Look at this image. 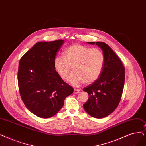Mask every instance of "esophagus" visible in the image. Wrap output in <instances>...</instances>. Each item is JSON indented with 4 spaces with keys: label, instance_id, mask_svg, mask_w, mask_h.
Instances as JSON below:
<instances>
[{
    "label": "esophagus",
    "instance_id": "34e87169",
    "mask_svg": "<svg viewBox=\"0 0 146 146\" xmlns=\"http://www.w3.org/2000/svg\"><path fill=\"white\" fill-rule=\"evenodd\" d=\"M80 92V90H79V89H76V88L74 89V92H73L74 94H78Z\"/></svg>",
    "mask_w": 146,
    "mask_h": 146
}]
</instances>
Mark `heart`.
Wrapping results in <instances>:
<instances>
[{
	"label": "heart",
	"instance_id": "obj_1",
	"mask_svg": "<svg viewBox=\"0 0 146 146\" xmlns=\"http://www.w3.org/2000/svg\"><path fill=\"white\" fill-rule=\"evenodd\" d=\"M105 62L104 53L99 48H91L79 43L70 46L64 56H56L54 61L55 71L63 80L67 79L72 67L73 73L68 81L78 86L85 82L90 84L97 80L103 72Z\"/></svg>",
	"mask_w": 146,
	"mask_h": 146
}]
</instances>
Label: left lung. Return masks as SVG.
Wrapping results in <instances>:
<instances>
[{"label":"left lung","mask_w":146,"mask_h":146,"mask_svg":"<svg viewBox=\"0 0 146 146\" xmlns=\"http://www.w3.org/2000/svg\"><path fill=\"white\" fill-rule=\"evenodd\" d=\"M88 43L96 44L101 48L104 55L105 62L99 78L83 90L89 95V98L83 106L88 115L101 119L110 115L119 104L125 83V67L106 43L101 42Z\"/></svg>","instance_id":"obj_1"}]
</instances>
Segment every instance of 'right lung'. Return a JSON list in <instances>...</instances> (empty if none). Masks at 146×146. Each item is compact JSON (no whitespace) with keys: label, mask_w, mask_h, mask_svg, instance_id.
<instances>
[{"label":"right lung","mask_w":146,"mask_h":146,"mask_svg":"<svg viewBox=\"0 0 146 146\" xmlns=\"http://www.w3.org/2000/svg\"><path fill=\"white\" fill-rule=\"evenodd\" d=\"M63 40L39 42L20 60L18 83L21 99L30 111L41 118L57 113L73 88L59 76L54 68L56 52Z\"/></svg>","instance_id":"right-lung-1"}]
</instances>
